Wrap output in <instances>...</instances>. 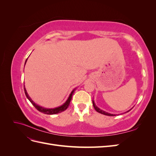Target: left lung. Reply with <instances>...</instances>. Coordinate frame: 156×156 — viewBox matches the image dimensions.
I'll use <instances>...</instances> for the list:
<instances>
[{"mask_svg": "<svg viewBox=\"0 0 156 156\" xmlns=\"http://www.w3.org/2000/svg\"><path fill=\"white\" fill-rule=\"evenodd\" d=\"M92 103H93V106H94V108H95V110H96L98 112H100V113H101V114H102V115H107V116H116V115H115V114H111V113H109V112H105V111H103V110L100 109V108L98 107L97 105H96L95 103H94V100H92ZM131 109H132V108H131V109H129V111H127L125 112V113L130 111Z\"/></svg>", "mask_w": 156, "mask_h": 156, "instance_id": "8db88e82", "label": "left lung"}]
</instances>
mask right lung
Masks as SVG:
<instances>
[{
  "mask_svg": "<svg viewBox=\"0 0 156 156\" xmlns=\"http://www.w3.org/2000/svg\"><path fill=\"white\" fill-rule=\"evenodd\" d=\"M28 59V58H27ZM27 59L25 61V65L26 64V62L27 61ZM75 89H76V88H74L73 90L72 91V92H71V94H69V96L68 98V100H66V101L63 105H60L59 107H57L56 108H45V107H43L41 106H40L37 104H36V103L35 102H34L32 101V99L30 98V96H29V94H28L27 92V90L24 86V91H25V95L27 98L28 100H29L30 103H32V104L34 106V107L36 108V109L37 111H39L40 112H43L44 113V114H46V115H55V114H58V113H60V112H62L63 111H64L65 110L67 109V108L68 107L69 103H70V101L71 100H72V95L74 93V91L75 90Z\"/></svg>",
  "mask_w": 156,
  "mask_h": 156,
  "instance_id": "right-lung-1",
  "label": "right lung"
}]
</instances>
